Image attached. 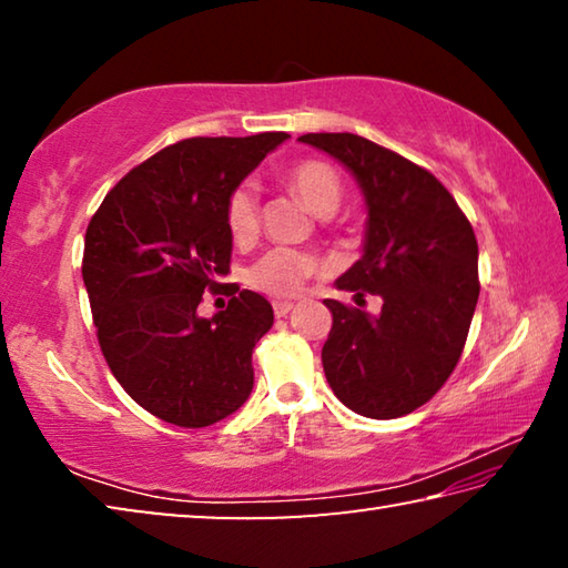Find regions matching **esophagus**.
Listing matches in <instances>:
<instances>
[{"label": "esophagus", "mask_w": 568, "mask_h": 568, "mask_svg": "<svg viewBox=\"0 0 568 568\" xmlns=\"http://www.w3.org/2000/svg\"><path fill=\"white\" fill-rule=\"evenodd\" d=\"M273 311H275V318H285V315L293 311V303H287V301H275V303H273Z\"/></svg>", "instance_id": "1"}]
</instances>
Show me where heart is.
Masks as SVG:
<instances>
[{
	"label": "heart",
	"mask_w": 568,
	"mask_h": 568,
	"mask_svg": "<svg viewBox=\"0 0 568 568\" xmlns=\"http://www.w3.org/2000/svg\"><path fill=\"white\" fill-rule=\"evenodd\" d=\"M285 182L315 215L331 217L343 200V182L328 162L303 160L285 172ZM225 227L235 245H250L257 235V192L250 182L230 190L225 200ZM321 271L318 257L303 250L275 247L247 271V285L255 291L293 297Z\"/></svg>",
	"instance_id": "b5f03b06"
}]
</instances>
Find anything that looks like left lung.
<instances>
[{"label":"left lung","mask_w":568,"mask_h":568,"mask_svg":"<svg viewBox=\"0 0 568 568\" xmlns=\"http://www.w3.org/2000/svg\"><path fill=\"white\" fill-rule=\"evenodd\" d=\"M365 197V243L335 285L381 295L378 315L325 301L333 328L323 371L343 406L398 418L430 400L454 373L478 301V245L456 200L428 170L351 132H311Z\"/></svg>","instance_id":"left-lung-1"}]
</instances>
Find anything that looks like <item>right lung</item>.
Instances as JSON below:
<instances>
[{"instance_id": "add662e5", "label": "right lung", "mask_w": 568, "mask_h": 568, "mask_svg": "<svg viewBox=\"0 0 568 568\" xmlns=\"http://www.w3.org/2000/svg\"><path fill=\"white\" fill-rule=\"evenodd\" d=\"M287 138L175 142L130 170L88 225L82 281L104 361L134 403L172 426H213L253 390V348L273 305L253 291L233 293L213 318L197 305L230 273V190Z\"/></svg>"}]
</instances>
